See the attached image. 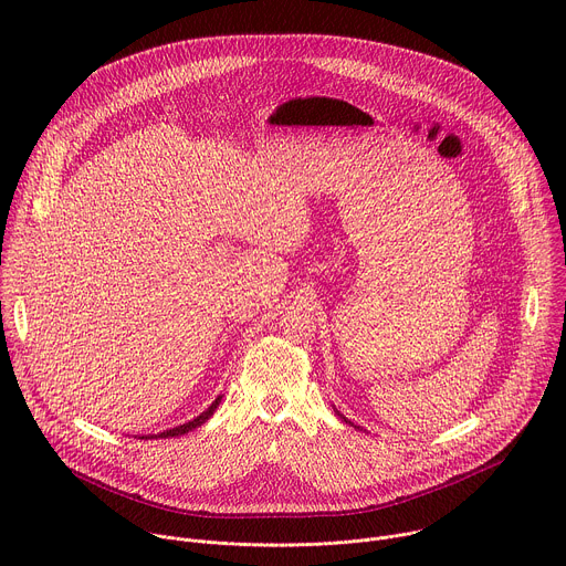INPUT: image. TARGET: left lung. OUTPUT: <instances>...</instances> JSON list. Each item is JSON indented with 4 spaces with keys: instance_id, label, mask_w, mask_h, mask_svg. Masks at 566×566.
<instances>
[{
    "instance_id": "left-lung-1",
    "label": "left lung",
    "mask_w": 566,
    "mask_h": 566,
    "mask_svg": "<svg viewBox=\"0 0 566 566\" xmlns=\"http://www.w3.org/2000/svg\"><path fill=\"white\" fill-rule=\"evenodd\" d=\"M334 410H336V408H334ZM336 415H338V417H340V419H343V421H345V423H349V426H354V428H356V430H363V428H360V426H356V423H352V421H349V419H347V417H343V415H340V412H338V410H336Z\"/></svg>"
}]
</instances>
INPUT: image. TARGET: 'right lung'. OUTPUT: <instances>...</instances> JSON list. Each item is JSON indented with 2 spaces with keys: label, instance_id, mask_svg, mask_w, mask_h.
Returning a JSON list of instances; mask_svg holds the SVG:
<instances>
[{
  "label": "right lung",
  "instance_id": "obj_1",
  "mask_svg": "<svg viewBox=\"0 0 566 566\" xmlns=\"http://www.w3.org/2000/svg\"><path fill=\"white\" fill-rule=\"evenodd\" d=\"M219 402H221V394L210 402V408H208V410H203V412H201L199 417H195L192 421H188V423H184V426H177V428H170V430H164V432H158V434H145V437H138V439H170V437L188 434V432H192L195 428L203 426V423L214 415V410L219 408Z\"/></svg>",
  "mask_w": 566,
  "mask_h": 566
}]
</instances>
